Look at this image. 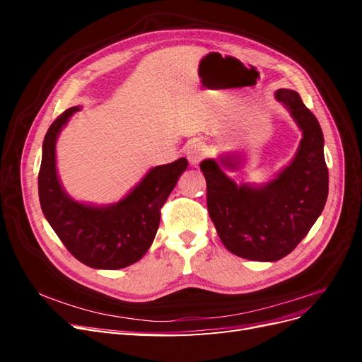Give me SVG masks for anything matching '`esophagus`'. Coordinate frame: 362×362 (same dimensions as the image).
<instances>
[{
  "label": "esophagus",
  "mask_w": 362,
  "mask_h": 362,
  "mask_svg": "<svg viewBox=\"0 0 362 362\" xmlns=\"http://www.w3.org/2000/svg\"><path fill=\"white\" fill-rule=\"evenodd\" d=\"M185 156H187L189 163L193 164V166H196V164H198L205 156V146L202 145V141H199V140L190 141L187 148H185Z\"/></svg>",
  "instance_id": "esophagus-1"
}]
</instances>
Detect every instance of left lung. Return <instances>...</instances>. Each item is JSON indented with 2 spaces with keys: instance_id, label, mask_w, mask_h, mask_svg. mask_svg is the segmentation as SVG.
Wrapping results in <instances>:
<instances>
[{
  "instance_id": "left-lung-1",
  "label": "left lung",
  "mask_w": 362,
  "mask_h": 362,
  "mask_svg": "<svg viewBox=\"0 0 362 362\" xmlns=\"http://www.w3.org/2000/svg\"><path fill=\"white\" fill-rule=\"evenodd\" d=\"M276 101L290 112L302 139L293 160L264 184H237L226 170L243 168V158L222 154L201 161L206 181L208 214L225 247L252 261H278L288 255L322 214L329 175L319 120L298 92L279 89Z\"/></svg>"
}]
</instances>
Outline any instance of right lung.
<instances>
[{
    "label": "right lung",
    "mask_w": 362,
    "mask_h": 362,
    "mask_svg": "<svg viewBox=\"0 0 362 362\" xmlns=\"http://www.w3.org/2000/svg\"><path fill=\"white\" fill-rule=\"evenodd\" d=\"M81 107L63 112L47 131L39 170V201L43 216L71 254L92 269L117 270L134 264L154 242L160 210L189 163L180 158L152 168L125 198L110 205L72 199L64 192L56 166L60 131Z\"/></svg>",
    "instance_id": "1"
}]
</instances>
